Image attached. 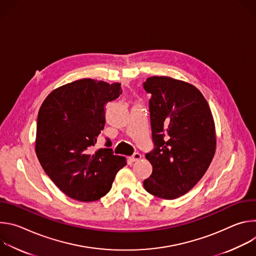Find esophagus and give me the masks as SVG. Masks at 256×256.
<instances>
[{
  "mask_svg": "<svg viewBox=\"0 0 256 256\" xmlns=\"http://www.w3.org/2000/svg\"><path fill=\"white\" fill-rule=\"evenodd\" d=\"M140 158H142V155H140V154H138V153H134L132 156H130V160L132 162H136V161L140 160Z\"/></svg>",
  "mask_w": 256,
  "mask_h": 256,
  "instance_id": "34e87169",
  "label": "esophagus"
}]
</instances>
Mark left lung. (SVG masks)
<instances>
[{
	"label": "left lung",
	"mask_w": 256,
	"mask_h": 256,
	"mask_svg": "<svg viewBox=\"0 0 256 256\" xmlns=\"http://www.w3.org/2000/svg\"><path fill=\"white\" fill-rule=\"evenodd\" d=\"M152 94L150 116L156 148L146 154L151 176L149 194L174 200L188 192L208 170L216 147L214 122L208 101L188 82L154 76L144 83Z\"/></svg>",
	"instance_id": "obj_1"
}]
</instances>
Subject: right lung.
I'll use <instances>...</instances> for the list:
<instances>
[{
  "label": "right lung",
  "mask_w": 256,
  "mask_h": 256,
  "mask_svg": "<svg viewBox=\"0 0 256 256\" xmlns=\"http://www.w3.org/2000/svg\"><path fill=\"white\" fill-rule=\"evenodd\" d=\"M122 92L120 83L80 79L52 91L40 108L36 156L54 184L72 200L101 198L126 165V157L112 149L93 151L105 124L104 106Z\"/></svg>",
  "instance_id": "1"
}]
</instances>
